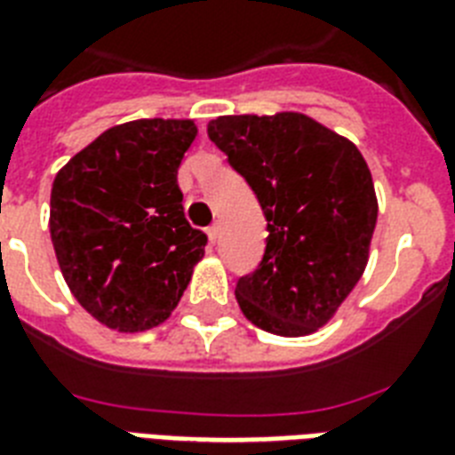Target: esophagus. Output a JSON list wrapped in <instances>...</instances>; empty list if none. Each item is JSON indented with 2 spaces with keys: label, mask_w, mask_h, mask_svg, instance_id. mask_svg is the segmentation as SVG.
Instances as JSON below:
<instances>
[{
  "label": "esophagus",
  "mask_w": 455,
  "mask_h": 455,
  "mask_svg": "<svg viewBox=\"0 0 455 455\" xmlns=\"http://www.w3.org/2000/svg\"><path fill=\"white\" fill-rule=\"evenodd\" d=\"M207 235H210V243H217V238H220V227L212 224V227L207 228Z\"/></svg>",
  "instance_id": "esophagus-1"
}]
</instances>
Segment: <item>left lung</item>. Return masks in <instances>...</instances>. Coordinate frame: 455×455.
<instances>
[{"label":"left lung","mask_w":455,"mask_h":455,"mask_svg":"<svg viewBox=\"0 0 455 455\" xmlns=\"http://www.w3.org/2000/svg\"><path fill=\"white\" fill-rule=\"evenodd\" d=\"M207 137L267 217L259 267L235 299L262 331L299 338L328 323L366 269L378 220L373 177L349 139L302 113L221 116Z\"/></svg>","instance_id":"obj_1"}]
</instances>
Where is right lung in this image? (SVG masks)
Listing matches in <instances>:
<instances>
[{
    "mask_svg": "<svg viewBox=\"0 0 455 455\" xmlns=\"http://www.w3.org/2000/svg\"><path fill=\"white\" fill-rule=\"evenodd\" d=\"M196 134L193 120L117 124L53 179L49 231L63 278L113 331L170 318L205 255L207 235L186 221L177 184Z\"/></svg>",
    "mask_w": 455,
    "mask_h": 455,
    "instance_id": "1",
    "label": "right lung"
}]
</instances>
